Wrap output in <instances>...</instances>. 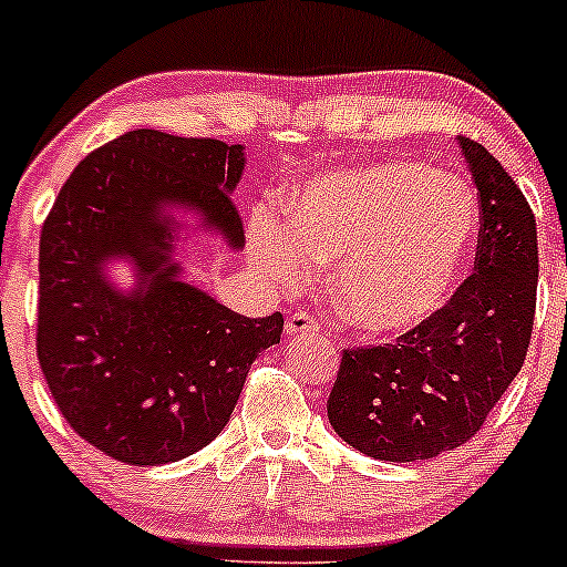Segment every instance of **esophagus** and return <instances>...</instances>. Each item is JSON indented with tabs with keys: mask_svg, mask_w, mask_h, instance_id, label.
Segmentation results:
<instances>
[{
	"mask_svg": "<svg viewBox=\"0 0 567 567\" xmlns=\"http://www.w3.org/2000/svg\"><path fill=\"white\" fill-rule=\"evenodd\" d=\"M285 330H288V336H311L320 330V322L315 320V317L309 315V311H296V315H290L288 324H285Z\"/></svg>",
	"mask_w": 567,
	"mask_h": 567,
	"instance_id": "34e87169",
	"label": "esophagus"
}]
</instances>
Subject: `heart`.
<instances>
[{
  "mask_svg": "<svg viewBox=\"0 0 567 567\" xmlns=\"http://www.w3.org/2000/svg\"><path fill=\"white\" fill-rule=\"evenodd\" d=\"M477 234V199L424 162H375L315 181L288 205L285 229L258 220L256 258L279 282L306 275V252L338 261L347 320L373 336L405 333L451 298Z\"/></svg>",
  "mask_w": 567,
  "mask_h": 567,
  "instance_id": "b5f03b06",
  "label": "heart"
}]
</instances>
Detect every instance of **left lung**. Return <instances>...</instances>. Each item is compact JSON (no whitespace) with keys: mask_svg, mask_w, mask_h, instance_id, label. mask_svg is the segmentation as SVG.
I'll return each mask as SVG.
<instances>
[{"mask_svg":"<svg viewBox=\"0 0 567 567\" xmlns=\"http://www.w3.org/2000/svg\"><path fill=\"white\" fill-rule=\"evenodd\" d=\"M458 146L480 199L474 271L394 343L343 349L328 396L338 437L370 458L408 464L470 442L528 354L536 216L483 143L458 135Z\"/></svg>","mask_w":567,"mask_h":567,"instance_id":"8db88e82","label":"left lung"}]
</instances>
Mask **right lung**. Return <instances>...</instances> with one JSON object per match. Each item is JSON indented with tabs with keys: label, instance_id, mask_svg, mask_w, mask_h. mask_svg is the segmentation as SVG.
I'll return each mask as SVG.
<instances>
[{
	"label": "right lung",
	"instance_id": "obj_1",
	"mask_svg": "<svg viewBox=\"0 0 567 567\" xmlns=\"http://www.w3.org/2000/svg\"><path fill=\"white\" fill-rule=\"evenodd\" d=\"M243 146L130 130L69 175L39 237L37 357L84 442L133 466L181 461L216 440L247 370L282 336V315L245 317L181 282L165 205L194 207L243 247L231 202ZM134 261L120 293L102 266Z\"/></svg>",
	"mask_w": 567,
	"mask_h": 567
}]
</instances>
